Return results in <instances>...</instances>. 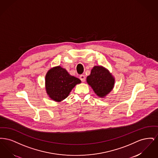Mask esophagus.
Masks as SVG:
<instances>
[{
  "label": "esophagus",
  "instance_id": "esophagus-1",
  "mask_svg": "<svg viewBox=\"0 0 158 158\" xmlns=\"http://www.w3.org/2000/svg\"><path fill=\"white\" fill-rule=\"evenodd\" d=\"M79 78H80V79L82 81V82H84L85 81V76L83 75H80Z\"/></svg>",
  "mask_w": 158,
  "mask_h": 158
}]
</instances>
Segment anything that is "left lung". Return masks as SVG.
<instances>
[{
	"mask_svg": "<svg viewBox=\"0 0 158 158\" xmlns=\"http://www.w3.org/2000/svg\"><path fill=\"white\" fill-rule=\"evenodd\" d=\"M86 82L98 97L104 98L113 90L115 78L107 69L95 66L87 76Z\"/></svg>",
	"mask_w": 158,
	"mask_h": 158,
	"instance_id": "left-lung-1",
	"label": "left lung"
}]
</instances>
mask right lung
Here are the masks:
<instances>
[{
  "mask_svg": "<svg viewBox=\"0 0 158 158\" xmlns=\"http://www.w3.org/2000/svg\"><path fill=\"white\" fill-rule=\"evenodd\" d=\"M81 83L79 79L70 75L60 66L51 68L45 75L46 92L56 102H61L67 98L76 85Z\"/></svg>",
  "mask_w": 158,
  "mask_h": 158,
  "instance_id": "right-lung-1",
  "label": "right lung"
}]
</instances>
